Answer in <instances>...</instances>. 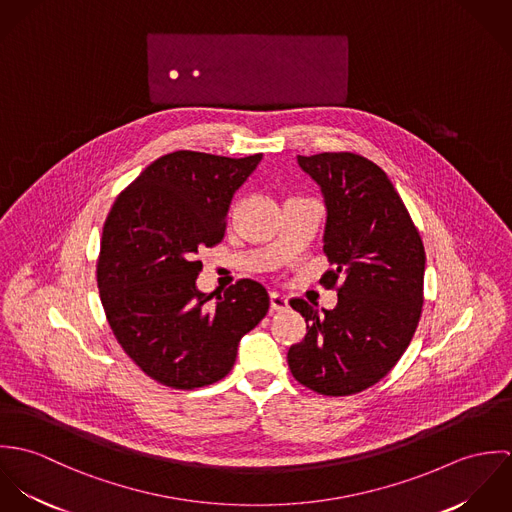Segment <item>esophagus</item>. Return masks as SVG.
I'll use <instances>...</instances> for the list:
<instances>
[{
	"instance_id": "esophagus-1",
	"label": "esophagus",
	"mask_w": 512,
	"mask_h": 512,
	"mask_svg": "<svg viewBox=\"0 0 512 512\" xmlns=\"http://www.w3.org/2000/svg\"><path fill=\"white\" fill-rule=\"evenodd\" d=\"M270 305L276 311H286L290 307V299L286 295H282V293L272 292L270 293Z\"/></svg>"
}]
</instances>
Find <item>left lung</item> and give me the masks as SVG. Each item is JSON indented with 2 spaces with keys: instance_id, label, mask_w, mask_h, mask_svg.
I'll return each instance as SVG.
<instances>
[{
  "instance_id": "obj_1",
  "label": "left lung",
  "mask_w": 512,
  "mask_h": 512,
  "mask_svg": "<svg viewBox=\"0 0 512 512\" xmlns=\"http://www.w3.org/2000/svg\"><path fill=\"white\" fill-rule=\"evenodd\" d=\"M319 185L327 219L323 252L339 286L335 309L292 299L307 335L290 347L297 382L323 396H349L376 384L408 349L424 303L426 252L386 173L357 153L297 155Z\"/></svg>"
}]
</instances>
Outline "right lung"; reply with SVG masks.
I'll return each mask as SVG.
<instances>
[{"label": "right lung", "instance_id": "obj_1", "mask_svg": "<svg viewBox=\"0 0 512 512\" xmlns=\"http://www.w3.org/2000/svg\"><path fill=\"white\" fill-rule=\"evenodd\" d=\"M262 153L232 159L175 151L155 159L116 199L100 242L98 290L126 355L153 380L193 390L224 378L270 295L240 280L211 305L197 288V252L224 236L234 193Z\"/></svg>", "mask_w": 512, "mask_h": 512}]
</instances>
